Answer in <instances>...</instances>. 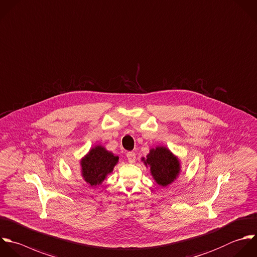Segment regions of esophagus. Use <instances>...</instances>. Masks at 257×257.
<instances>
[{"mask_svg":"<svg viewBox=\"0 0 257 257\" xmlns=\"http://www.w3.org/2000/svg\"><path fill=\"white\" fill-rule=\"evenodd\" d=\"M126 156H127L129 163H134L136 161V154L134 152H128L126 154Z\"/></svg>","mask_w":257,"mask_h":257,"instance_id":"34e87169","label":"esophagus"}]
</instances>
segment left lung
Masks as SVG:
<instances>
[{
	"instance_id": "obj_1",
	"label": "left lung",
	"mask_w": 257,
	"mask_h": 257,
	"mask_svg": "<svg viewBox=\"0 0 257 257\" xmlns=\"http://www.w3.org/2000/svg\"><path fill=\"white\" fill-rule=\"evenodd\" d=\"M144 164L150 167V172L156 183L166 187L176 180L180 173L178 158L166 147L152 148L146 158H142Z\"/></svg>"
}]
</instances>
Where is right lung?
I'll list each match as a JSON object with an SVG mask.
<instances>
[{
	"instance_id": "right-lung-1",
	"label": "right lung",
	"mask_w": 257,
	"mask_h": 257,
	"mask_svg": "<svg viewBox=\"0 0 257 257\" xmlns=\"http://www.w3.org/2000/svg\"><path fill=\"white\" fill-rule=\"evenodd\" d=\"M119 157L104 147L98 145L92 148L81 159V172L83 179L91 186L101 184L107 175L113 171Z\"/></svg>"
}]
</instances>
